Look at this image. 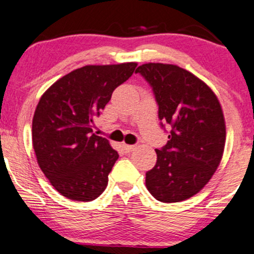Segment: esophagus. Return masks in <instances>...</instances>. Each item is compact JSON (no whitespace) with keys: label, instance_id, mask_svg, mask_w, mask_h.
Instances as JSON below:
<instances>
[{"label":"esophagus","instance_id":"34e87169","mask_svg":"<svg viewBox=\"0 0 254 254\" xmlns=\"http://www.w3.org/2000/svg\"><path fill=\"white\" fill-rule=\"evenodd\" d=\"M123 148L127 153H130V151L136 149V145L135 144H123Z\"/></svg>","mask_w":254,"mask_h":254}]
</instances>
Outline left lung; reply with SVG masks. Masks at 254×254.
<instances>
[{
  "mask_svg": "<svg viewBox=\"0 0 254 254\" xmlns=\"http://www.w3.org/2000/svg\"><path fill=\"white\" fill-rule=\"evenodd\" d=\"M135 72L153 88L160 121L172 127L167 144L155 149L145 186L160 202H182L202 190L220 165L226 143L222 107L208 84L176 64L145 63Z\"/></svg>",
  "mask_w": 254,
  "mask_h": 254,
  "instance_id": "obj_1",
  "label": "left lung"
}]
</instances>
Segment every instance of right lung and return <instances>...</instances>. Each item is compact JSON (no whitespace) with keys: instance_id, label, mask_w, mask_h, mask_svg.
<instances>
[{"instance_id":"add662e5","label":"right lung","mask_w":254,"mask_h":254,"mask_svg":"<svg viewBox=\"0 0 254 254\" xmlns=\"http://www.w3.org/2000/svg\"><path fill=\"white\" fill-rule=\"evenodd\" d=\"M137 63L86 65L57 80L37 105L32 143L38 165L64 197L90 202L103 193L118 153L93 133V121Z\"/></svg>"}]
</instances>
